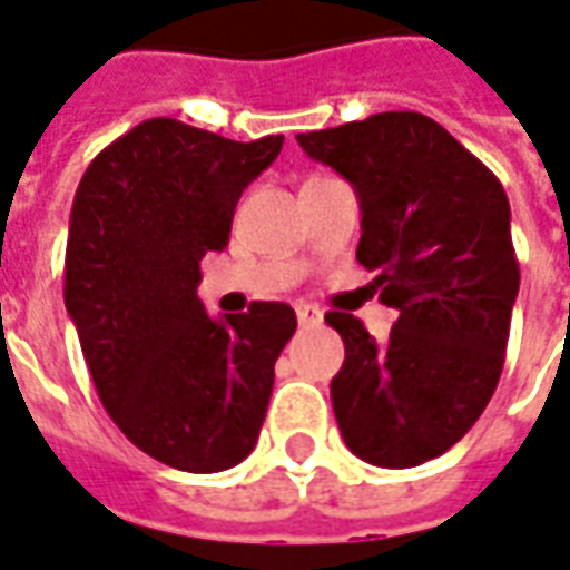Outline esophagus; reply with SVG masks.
<instances>
[{
  "instance_id": "obj_1",
  "label": "esophagus",
  "mask_w": 570,
  "mask_h": 570,
  "mask_svg": "<svg viewBox=\"0 0 570 570\" xmlns=\"http://www.w3.org/2000/svg\"><path fill=\"white\" fill-rule=\"evenodd\" d=\"M294 313H297V322L301 325H306V328H313V325H318L322 322V309H318L316 304H294Z\"/></svg>"
}]
</instances>
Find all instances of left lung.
Returning a JSON list of instances; mask_svg holds the SVG:
<instances>
[{
    "mask_svg": "<svg viewBox=\"0 0 570 570\" xmlns=\"http://www.w3.org/2000/svg\"><path fill=\"white\" fill-rule=\"evenodd\" d=\"M297 144L356 189V261L399 313L386 343L353 313L325 316L346 350L331 381L343 442L386 470L426 463L470 433L498 390L519 294L510 199L423 112H377Z\"/></svg>",
    "mask_w": 570,
    "mask_h": 570,
    "instance_id": "1",
    "label": "left lung"
}]
</instances>
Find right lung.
Returning <instances> with one entry per match:
<instances>
[{"label":"right lung","instance_id":"obj_1","mask_svg":"<svg viewBox=\"0 0 570 570\" xmlns=\"http://www.w3.org/2000/svg\"><path fill=\"white\" fill-rule=\"evenodd\" d=\"M282 140L147 119L100 149L76 189L63 304L107 414L165 466L220 472L257 445L297 316L257 301L212 318L196 288L202 257L227 248L242 189Z\"/></svg>","mask_w":570,"mask_h":570}]
</instances>
